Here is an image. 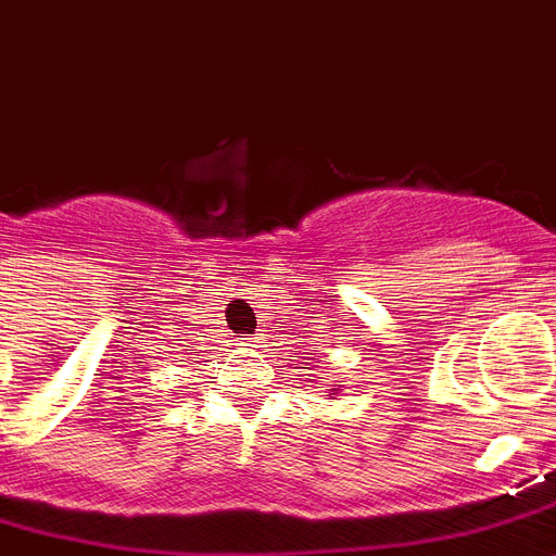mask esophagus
Segmentation results:
<instances>
[{
    "instance_id": "1",
    "label": "esophagus",
    "mask_w": 556,
    "mask_h": 556,
    "mask_svg": "<svg viewBox=\"0 0 556 556\" xmlns=\"http://www.w3.org/2000/svg\"><path fill=\"white\" fill-rule=\"evenodd\" d=\"M245 345H252V349H261V345H257V340H254V337H249V340H245Z\"/></svg>"
}]
</instances>
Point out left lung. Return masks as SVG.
Listing matches in <instances>:
<instances>
[{
	"label": "left lung",
	"mask_w": 556,
	"mask_h": 556,
	"mask_svg": "<svg viewBox=\"0 0 556 556\" xmlns=\"http://www.w3.org/2000/svg\"><path fill=\"white\" fill-rule=\"evenodd\" d=\"M313 319H316V316H313ZM293 323H299V319H293ZM304 328H307V325H299V331H295L299 333V340H302V349H304L302 354H313L316 352V345L311 342V333H316V331H304ZM316 340H323V337H316ZM311 361L316 363V357H311ZM302 369H307V366H302Z\"/></svg>",
	"instance_id": "8db88e82"
}]
</instances>
